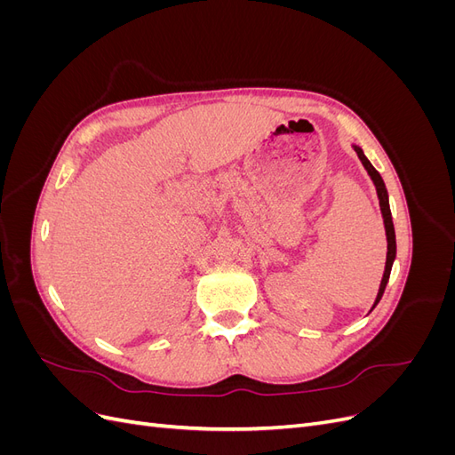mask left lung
Listing matches in <instances>:
<instances>
[{"instance_id": "obj_1", "label": "left lung", "mask_w": 455, "mask_h": 455, "mask_svg": "<svg viewBox=\"0 0 455 455\" xmlns=\"http://www.w3.org/2000/svg\"><path fill=\"white\" fill-rule=\"evenodd\" d=\"M356 156H359V159L363 161L364 169L368 171L371 182H374L376 186V191H378V199H379V209H381V216H383V224H385V235H387V259H385V271H383V279H381V284H379V291H378V296H376V301L374 306H371V309H374L379 299L385 292V286H387V281H389V275H391V267H393V261H395V256H396V241H395V226H393V216H391V209H389V196H387V188H385L383 184V178L379 176V172L371 167V163L366 159L364 151L359 148V146H353Z\"/></svg>"}]
</instances>
